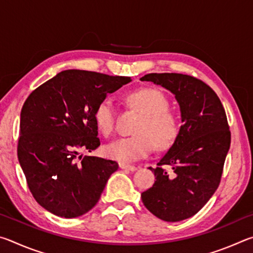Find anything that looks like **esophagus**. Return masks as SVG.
I'll return each mask as SVG.
<instances>
[{
  "mask_svg": "<svg viewBox=\"0 0 253 253\" xmlns=\"http://www.w3.org/2000/svg\"><path fill=\"white\" fill-rule=\"evenodd\" d=\"M119 168H121L122 169H128V170H136L137 169V168L136 166H134V165H129V164H125V163H121V164H119Z\"/></svg>",
  "mask_w": 253,
  "mask_h": 253,
  "instance_id": "34e87169",
  "label": "esophagus"
}]
</instances>
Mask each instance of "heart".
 Segmentation results:
<instances>
[{
  "label": "heart",
  "mask_w": 253,
  "mask_h": 253,
  "mask_svg": "<svg viewBox=\"0 0 253 253\" xmlns=\"http://www.w3.org/2000/svg\"><path fill=\"white\" fill-rule=\"evenodd\" d=\"M131 108L143 114L136 127L135 136L124 137L107 145V156L122 163H131L146 157L153 151L172 146L179 134V123L173 111L169 110V100L164 93L154 88H142L126 96ZM98 129L108 136L114 131L116 109L110 99L101 100L93 114Z\"/></svg>",
  "instance_id": "b5f03b06"
}]
</instances>
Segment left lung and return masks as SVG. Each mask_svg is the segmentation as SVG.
Masks as SVG:
<instances>
[{
    "instance_id": "left-lung-1",
    "label": "left lung",
    "mask_w": 253,
    "mask_h": 253,
    "mask_svg": "<svg viewBox=\"0 0 253 253\" xmlns=\"http://www.w3.org/2000/svg\"><path fill=\"white\" fill-rule=\"evenodd\" d=\"M152 81L175 95L183 125L169 152L157 163L154 185L142 201L158 219L177 222L193 216L219 186L231 144L228 119L221 100L202 80L182 74H148ZM170 166L168 173L162 166Z\"/></svg>"
}]
</instances>
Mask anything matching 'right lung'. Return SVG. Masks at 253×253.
Listing matches in <instances>:
<instances>
[{"label": "right lung", "mask_w": 253, "mask_h": 253, "mask_svg": "<svg viewBox=\"0 0 253 253\" xmlns=\"http://www.w3.org/2000/svg\"><path fill=\"white\" fill-rule=\"evenodd\" d=\"M130 77L65 70L42 84L21 110L18 158L33 198L54 215L77 217L95 207L115 161L80 155L100 145L95 109Z\"/></svg>", "instance_id": "1"}]
</instances>
